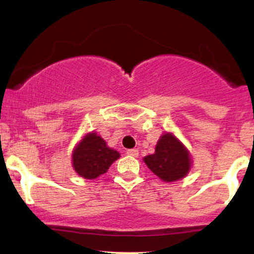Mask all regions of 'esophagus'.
<instances>
[{
    "label": "esophagus",
    "instance_id": "obj_1",
    "mask_svg": "<svg viewBox=\"0 0 254 254\" xmlns=\"http://www.w3.org/2000/svg\"><path fill=\"white\" fill-rule=\"evenodd\" d=\"M127 154L129 156L137 157V156H138V150H137V149H129V150H127Z\"/></svg>",
    "mask_w": 254,
    "mask_h": 254
}]
</instances>
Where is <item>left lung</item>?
<instances>
[{
    "mask_svg": "<svg viewBox=\"0 0 254 254\" xmlns=\"http://www.w3.org/2000/svg\"><path fill=\"white\" fill-rule=\"evenodd\" d=\"M143 160L154 174L167 183L182 179L191 167L189 151L171 133L162 135L156 144L155 153Z\"/></svg>",
    "mask_w": 254,
    "mask_h": 254,
    "instance_id": "left-lung-1",
    "label": "left lung"
}]
</instances>
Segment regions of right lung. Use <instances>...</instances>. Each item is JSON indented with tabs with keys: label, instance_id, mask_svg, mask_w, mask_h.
Returning <instances> with one entry per match:
<instances>
[{
	"label": "right lung",
	"instance_id": "right-lung-1",
	"mask_svg": "<svg viewBox=\"0 0 254 254\" xmlns=\"http://www.w3.org/2000/svg\"><path fill=\"white\" fill-rule=\"evenodd\" d=\"M121 156L117 150L111 149L97 133H88L78 143L72 154V166L78 176L95 179L106 173L110 166Z\"/></svg>",
	"mask_w": 254,
	"mask_h": 254
}]
</instances>
